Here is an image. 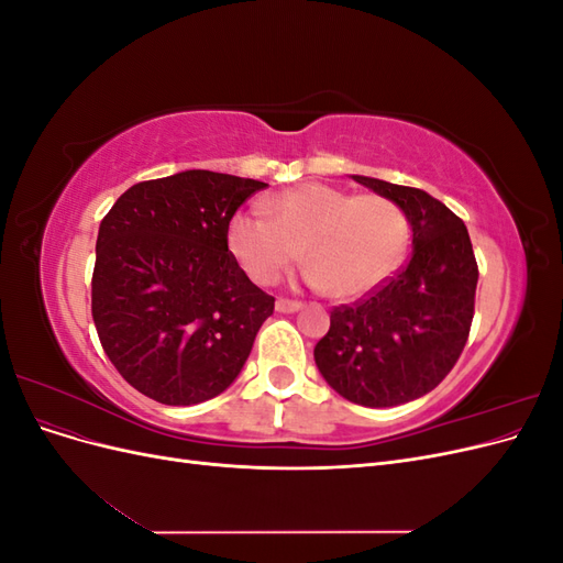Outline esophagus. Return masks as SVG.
<instances>
[{
    "label": "esophagus",
    "instance_id": "34e87169",
    "mask_svg": "<svg viewBox=\"0 0 563 563\" xmlns=\"http://www.w3.org/2000/svg\"><path fill=\"white\" fill-rule=\"evenodd\" d=\"M275 308H277V312H282V314H291V312H298V310L302 308V302L288 300V298H279V300L275 302Z\"/></svg>",
    "mask_w": 563,
    "mask_h": 563
}]
</instances>
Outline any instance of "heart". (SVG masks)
Returning a JSON list of instances; mask_svg holds the SVG:
<instances>
[{"mask_svg": "<svg viewBox=\"0 0 563 563\" xmlns=\"http://www.w3.org/2000/svg\"><path fill=\"white\" fill-rule=\"evenodd\" d=\"M225 240L255 284L277 282L302 253L308 284L335 300H354L395 275L408 246V220L387 197L302 183L265 199L263 209L234 213Z\"/></svg>", "mask_w": 563, "mask_h": 563, "instance_id": "b5f03b06", "label": "heart"}]
</instances>
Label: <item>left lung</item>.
Listing matches in <instances>:
<instances>
[{
  "label": "left lung",
  "mask_w": 563,
  "mask_h": 563,
  "mask_svg": "<svg viewBox=\"0 0 563 563\" xmlns=\"http://www.w3.org/2000/svg\"><path fill=\"white\" fill-rule=\"evenodd\" d=\"M352 178L406 213L413 253L397 277L331 312L314 362L340 397L387 408L428 395L449 376L467 343L479 269L467 228L446 203L418 187Z\"/></svg>",
  "instance_id": "1"
}]
</instances>
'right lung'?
Instances as JSON below:
<instances>
[{
  "mask_svg": "<svg viewBox=\"0 0 563 563\" xmlns=\"http://www.w3.org/2000/svg\"><path fill=\"white\" fill-rule=\"evenodd\" d=\"M267 183L192 168L135 183L98 230L91 314L106 354L141 395L192 406L244 368L275 298L228 249V223Z\"/></svg>",
  "mask_w": 563,
  "mask_h": 563,
  "instance_id": "add662e5",
  "label": "right lung"
}]
</instances>
